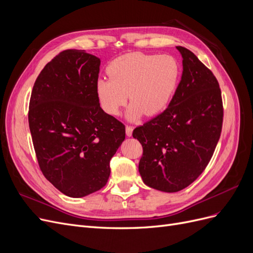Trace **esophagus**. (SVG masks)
Segmentation results:
<instances>
[{
    "label": "esophagus",
    "instance_id": "obj_1",
    "mask_svg": "<svg viewBox=\"0 0 253 253\" xmlns=\"http://www.w3.org/2000/svg\"><path fill=\"white\" fill-rule=\"evenodd\" d=\"M126 136L131 137L132 134H133V126H126Z\"/></svg>",
    "mask_w": 253,
    "mask_h": 253
}]
</instances>
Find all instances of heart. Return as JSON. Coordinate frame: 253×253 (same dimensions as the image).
<instances>
[{
	"label": "heart",
	"instance_id": "heart-1",
	"mask_svg": "<svg viewBox=\"0 0 253 253\" xmlns=\"http://www.w3.org/2000/svg\"><path fill=\"white\" fill-rule=\"evenodd\" d=\"M110 78H100L96 91L102 109L118 115L128 100L129 121L142 115L155 116L169 105L179 81L180 65L170 55L131 52L113 60L108 66Z\"/></svg>",
	"mask_w": 253,
	"mask_h": 253
}]
</instances>
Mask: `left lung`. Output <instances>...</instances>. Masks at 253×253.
Wrapping results in <instances>:
<instances>
[{
	"mask_svg": "<svg viewBox=\"0 0 253 253\" xmlns=\"http://www.w3.org/2000/svg\"><path fill=\"white\" fill-rule=\"evenodd\" d=\"M182 76L169 106L133 131L143 153L138 170L145 185L177 192L208 166L223 126V100L215 76L194 53L176 46Z\"/></svg>",
	"mask_w": 253,
	"mask_h": 253,
	"instance_id": "1",
	"label": "left lung"
}]
</instances>
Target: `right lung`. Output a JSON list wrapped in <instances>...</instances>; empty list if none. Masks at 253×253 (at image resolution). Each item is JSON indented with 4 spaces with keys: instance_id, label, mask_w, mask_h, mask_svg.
I'll list each match as a JSON object with an SVG mask.
<instances>
[{
    "instance_id": "right-lung-1",
    "label": "right lung",
    "mask_w": 253,
    "mask_h": 253,
    "mask_svg": "<svg viewBox=\"0 0 253 253\" xmlns=\"http://www.w3.org/2000/svg\"><path fill=\"white\" fill-rule=\"evenodd\" d=\"M100 59L85 50L61 51L34 84L28 122L39 167L70 197L103 188L110 162L126 138V126L99 103Z\"/></svg>"
}]
</instances>
